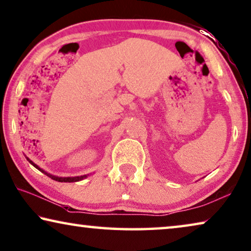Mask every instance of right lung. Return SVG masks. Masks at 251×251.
Wrapping results in <instances>:
<instances>
[{
    "instance_id": "right-lung-1",
    "label": "right lung",
    "mask_w": 251,
    "mask_h": 251,
    "mask_svg": "<svg viewBox=\"0 0 251 251\" xmlns=\"http://www.w3.org/2000/svg\"><path fill=\"white\" fill-rule=\"evenodd\" d=\"M26 160L29 161L31 164H32L34 168H37L39 171H41L42 173H45V174H47L48 176L49 177H51L52 178V180H54V181H58V182H77V181H80V180H82V178H85V177H87V176H75V177H59V176H51V174H49V173H47V172H45V171L43 170H41L39 168V166L37 165V164H34V163L32 162V161H30L29 158L26 157Z\"/></svg>"
}]
</instances>
